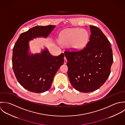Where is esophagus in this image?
<instances>
[{"label":"esophagus","mask_w":125,"mask_h":125,"mask_svg":"<svg viewBox=\"0 0 125 125\" xmlns=\"http://www.w3.org/2000/svg\"><path fill=\"white\" fill-rule=\"evenodd\" d=\"M67 59L65 57H64V64H67Z\"/></svg>","instance_id":"esophagus-1"}]
</instances>
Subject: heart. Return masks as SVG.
<instances>
[{
    "instance_id": "b5f03b06",
    "label": "heart",
    "mask_w": 125,
    "mask_h": 125,
    "mask_svg": "<svg viewBox=\"0 0 125 125\" xmlns=\"http://www.w3.org/2000/svg\"><path fill=\"white\" fill-rule=\"evenodd\" d=\"M89 39V35L87 30L79 28H68L59 36V43L64 46H71L75 51H81L86 46Z\"/></svg>"
}]
</instances>
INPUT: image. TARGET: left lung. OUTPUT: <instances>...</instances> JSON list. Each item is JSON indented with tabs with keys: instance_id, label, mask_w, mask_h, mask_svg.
I'll return each instance as SVG.
<instances>
[{
	"instance_id": "left-lung-1",
	"label": "left lung",
	"mask_w": 125,
	"mask_h": 125,
	"mask_svg": "<svg viewBox=\"0 0 125 125\" xmlns=\"http://www.w3.org/2000/svg\"><path fill=\"white\" fill-rule=\"evenodd\" d=\"M90 29L89 41L83 50L64 52L71 83L83 93L94 91L105 83L113 62V51L107 37L96 26L90 25Z\"/></svg>"
}]
</instances>
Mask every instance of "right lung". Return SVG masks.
<instances>
[{
    "mask_svg": "<svg viewBox=\"0 0 125 125\" xmlns=\"http://www.w3.org/2000/svg\"><path fill=\"white\" fill-rule=\"evenodd\" d=\"M55 25L36 26L20 34L13 48L12 68L19 83L25 89L40 93L48 90L53 77L64 62V54L54 56L45 47L32 53L29 42L37 38H47Z\"/></svg>",
    "mask_w": 125,
    "mask_h": 125,
    "instance_id": "1",
    "label": "right lung"
}]
</instances>
